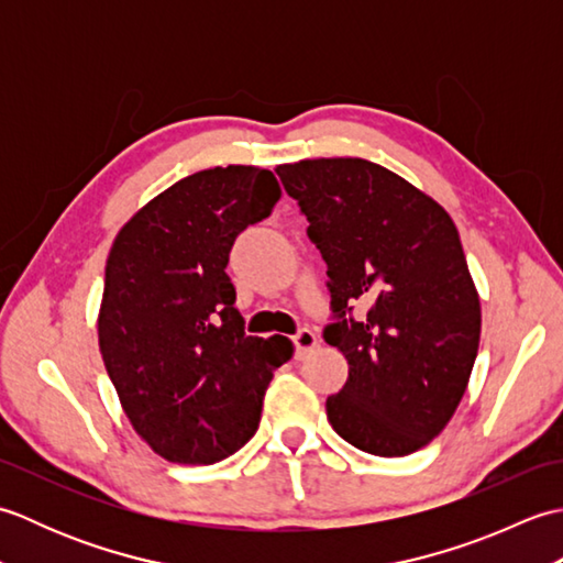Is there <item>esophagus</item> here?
Returning a JSON list of instances; mask_svg holds the SVG:
<instances>
[{
    "label": "esophagus",
    "instance_id": "34e87169",
    "mask_svg": "<svg viewBox=\"0 0 563 563\" xmlns=\"http://www.w3.org/2000/svg\"><path fill=\"white\" fill-rule=\"evenodd\" d=\"M292 343H295V355L302 361V357H307L317 349V333L312 329H300L292 336Z\"/></svg>",
    "mask_w": 563,
    "mask_h": 563
}]
</instances>
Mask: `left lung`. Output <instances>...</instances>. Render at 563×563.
Segmentation results:
<instances>
[{"mask_svg": "<svg viewBox=\"0 0 563 563\" xmlns=\"http://www.w3.org/2000/svg\"><path fill=\"white\" fill-rule=\"evenodd\" d=\"M275 174L329 266L336 321L324 341L349 361L343 389L327 399L329 423L379 457L421 450L460 406L479 351V292L457 227L375 162L302 159Z\"/></svg>", "mask_w": 563, "mask_h": 563, "instance_id": "obj_1", "label": "left lung"}]
</instances>
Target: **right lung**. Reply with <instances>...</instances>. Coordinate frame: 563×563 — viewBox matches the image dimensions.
<instances>
[{
    "label": "right lung",
    "mask_w": 563,
    "mask_h": 563,
    "mask_svg": "<svg viewBox=\"0 0 563 563\" xmlns=\"http://www.w3.org/2000/svg\"><path fill=\"white\" fill-rule=\"evenodd\" d=\"M280 186L258 166H214L152 198L106 261L99 349L137 435L176 464H214L254 438L285 336H246L227 275L234 239Z\"/></svg>",
    "instance_id": "1"
}]
</instances>
